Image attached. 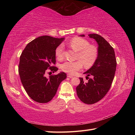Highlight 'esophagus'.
<instances>
[{
	"mask_svg": "<svg viewBox=\"0 0 135 135\" xmlns=\"http://www.w3.org/2000/svg\"><path fill=\"white\" fill-rule=\"evenodd\" d=\"M67 77H68V78H72L74 76L73 75H70V74H67Z\"/></svg>",
	"mask_w": 135,
	"mask_h": 135,
	"instance_id": "esophagus-1",
	"label": "esophagus"
}]
</instances>
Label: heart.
Segmentation results:
<instances>
[{"instance_id":"heart-1","label":"heart","mask_w":135,"mask_h":135,"mask_svg":"<svg viewBox=\"0 0 135 135\" xmlns=\"http://www.w3.org/2000/svg\"><path fill=\"white\" fill-rule=\"evenodd\" d=\"M72 49L78 52L76 61H65L61 65V70L71 75L75 74L82 68L83 64L86 67H90L96 61L98 55L97 48L90 45L87 40L78 37L72 39L68 44ZM55 54L58 59H62L64 56V46L60 45L56 49Z\"/></svg>"}]
</instances>
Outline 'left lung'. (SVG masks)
Segmentation results:
<instances>
[{
  "mask_svg": "<svg viewBox=\"0 0 135 135\" xmlns=\"http://www.w3.org/2000/svg\"><path fill=\"white\" fill-rule=\"evenodd\" d=\"M98 45V55L91 67L84 74L91 76L88 82L79 78L80 84L76 88V93L82 102L94 104L102 99L110 89L116 71L117 61L114 49L102 36L95 33L89 34ZM84 37L85 35H79Z\"/></svg>",
  "mask_w": 135,
  "mask_h": 135,
  "instance_id": "1",
  "label": "left lung"
}]
</instances>
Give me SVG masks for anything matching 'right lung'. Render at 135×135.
I'll return each instance as SVG.
<instances>
[{"mask_svg":"<svg viewBox=\"0 0 135 135\" xmlns=\"http://www.w3.org/2000/svg\"><path fill=\"white\" fill-rule=\"evenodd\" d=\"M64 38L39 36L28 44L20 57L18 73L22 85L31 99L40 103H46L53 98L57 89L67 78L60 72L49 78L45 76L49 68L53 73L58 68L56 63L55 50Z\"/></svg>","mask_w":135,"mask_h":135,"instance_id":"right-lung-1","label":"right lung"}]
</instances>
